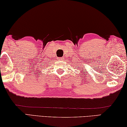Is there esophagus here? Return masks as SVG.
<instances>
[{"label": "esophagus", "mask_w": 127, "mask_h": 127, "mask_svg": "<svg viewBox=\"0 0 127 127\" xmlns=\"http://www.w3.org/2000/svg\"><path fill=\"white\" fill-rule=\"evenodd\" d=\"M62 59H63V58H58L59 61H62Z\"/></svg>", "instance_id": "34e87169"}]
</instances>
